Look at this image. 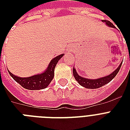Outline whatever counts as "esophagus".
I'll return each instance as SVG.
<instances>
[{"label": "esophagus", "mask_w": 130, "mask_h": 130, "mask_svg": "<svg viewBox=\"0 0 130 130\" xmlns=\"http://www.w3.org/2000/svg\"><path fill=\"white\" fill-rule=\"evenodd\" d=\"M67 51H68V52H70V49H68V50H67Z\"/></svg>", "instance_id": "esophagus-1"}]
</instances>
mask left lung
<instances>
[{
  "label": "left lung",
  "mask_w": 130,
  "mask_h": 130,
  "mask_svg": "<svg viewBox=\"0 0 130 130\" xmlns=\"http://www.w3.org/2000/svg\"><path fill=\"white\" fill-rule=\"evenodd\" d=\"M102 21L106 23V25H108L109 27L115 28V26L113 25V23H111V22H110L109 21H108V20H102ZM122 62H123V61H122ZM122 62L120 63V65H119V67H117V69H115L113 73H111V74H109V75H107V76H105V77H100V78H98V79H88V78H85V77L79 76V75H78V73H77V71H76L75 68H73V76L75 77V79H76V81H77L82 86L86 88H101V87L105 85V84H108L109 82H110L116 76L117 73L119 72V69L121 68Z\"/></svg>",
  "instance_id": "1"
}]
</instances>
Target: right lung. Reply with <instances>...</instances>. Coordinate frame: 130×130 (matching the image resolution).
Segmentation results:
<instances>
[{"instance_id":"right-lung-1","label":"right lung","mask_w":130,"mask_h":130,"mask_svg":"<svg viewBox=\"0 0 130 130\" xmlns=\"http://www.w3.org/2000/svg\"><path fill=\"white\" fill-rule=\"evenodd\" d=\"M63 55L64 54H62L52 59L46 69L43 73L32 75L30 77H18L17 75H13L9 70L8 71L11 77L24 88L30 90L44 89L49 85V84L53 80L54 77V71H55L56 65L61 57H63Z\"/></svg>"}]
</instances>
